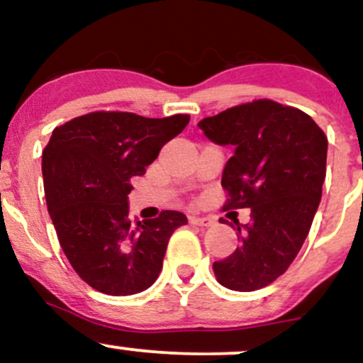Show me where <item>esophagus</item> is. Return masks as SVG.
Here are the masks:
<instances>
[{
    "label": "esophagus",
    "mask_w": 363,
    "mask_h": 363,
    "mask_svg": "<svg viewBox=\"0 0 363 363\" xmlns=\"http://www.w3.org/2000/svg\"><path fill=\"white\" fill-rule=\"evenodd\" d=\"M189 222L199 225V227H213L215 225V220L211 216H191Z\"/></svg>",
    "instance_id": "1"
}]
</instances>
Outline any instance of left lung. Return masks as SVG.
<instances>
[{"instance_id":"1","label":"left lung","mask_w":363,"mask_h":363,"mask_svg":"<svg viewBox=\"0 0 363 363\" xmlns=\"http://www.w3.org/2000/svg\"><path fill=\"white\" fill-rule=\"evenodd\" d=\"M198 126L213 143L234 147L222 174L223 210L251 208V222H235L240 245L213 262L215 277L230 290H259L289 269L309 234L326 177L328 138L306 112L268 99Z\"/></svg>"}]
</instances>
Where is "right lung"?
<instances>
[{"label": "right lung", "mask_w": 363, "mask_h": 363, "mask_svg": "<svg viewBox=\"0 0 363 363\" xmlns=\"http://www.w3.org/2000/svg\"><path fill=\"white\" fill-rule=\"evenodd\" d=\"M187 123V114L152 119L99 111L52 131L43 152L45 201L69 264L91 289L133 295L160 274L170 235L187 218L165 210L133 220L129 182Z\"/></svg>", "instance_id": "add662e5"}]
</instances>
